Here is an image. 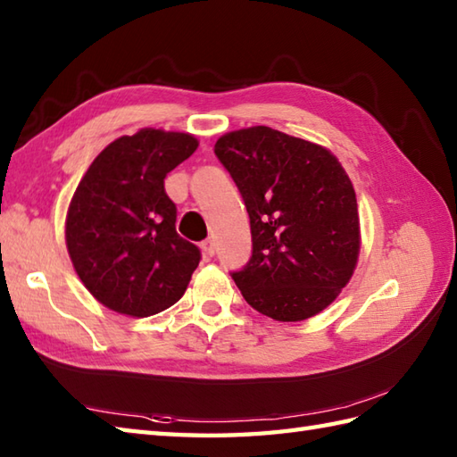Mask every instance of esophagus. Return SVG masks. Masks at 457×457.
Listing matches in <instances>:
<instances>
[{
    "label": "esophagus",
    "mask_w": 457,
    "mask_h": 457,
    "mask_svg": "<svg viewBox=\"0 0 457 457\" xmlns=\"http://www.w3.org/2000/svg\"><path fill=\"white\" fill-rule=\"evenodd\" d=\"M200 249L204 257H213V253H216V244H213L212 239H204L200 244Z\"/></svg>",
    "instance_id": "esophagus-1"
}]
</instances>
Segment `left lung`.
I'll use <instances>...</instances> for the list:
<instances>
[{
	"mask_svg": "<svg viewBox=\"0 0 457 457\" xmlns=\"http://www.w3.org/2000/svg\"><path fill=\"white\" fill-rule=\"evenodd\" d=\"M234 179L251 223V257L234 270L257 312L300 322L332 304L359 255L352 180L332 153L257 125L231 131L213 147Z\"/></svg>",
	"mask_w": 457,
	"mask_h": 457,
	"instance_id": "obj_1",
	"label": "left lung"
}]
</instances>
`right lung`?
I'll return each instance as SVG.
<instances>
[{
    "label": "right lung",
    "mask_w": 457,
    "mask_h": 457,
    "mask_svg": "<svg viewBox=\"0 0 457 457\" xmlns=\"http://www.w3.org/2000/svg\"><path fill=\"white\" fill-rule=\"evenodd\" d=\"M188 133L141 129L110 143L76 188L66 247L84 287L135 318L159 314L187 290L200 249L177 234L167 174L196 151Z\"/></svg>",
    "instance_id": "add662e5"
}]
</instances>
